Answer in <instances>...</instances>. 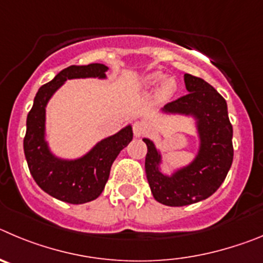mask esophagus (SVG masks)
I'll list each match as a JSON object with an SVG mask.
<instances>
[{"mask_svg": "<svg viewBox=\"0 0 263 263\" xmlns=\"http://www.w3.org/2000/svg\"><path fill=\"white\" fill-rule=\"evenodd\" d=\"M132 129H134V135L136 137H141L144 135V132H145V128H144V126L141 124V123L136 122L134 123V126H132Z\"/></svg>", "mask_w": 263, "mask_h": 263, "instance_id": "34e87169", "label": "esophagus"}]
</instances>
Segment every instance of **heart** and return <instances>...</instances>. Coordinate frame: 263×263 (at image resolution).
Masks as SVG:
<instances>
[{"mask_svg": "<svg viewBox=\"0 0 263 263\" xmlns=\"http://www.w3.org/2000/svg\"><path fill=\"white\" fill-rule=\"evenodd\" d=\"M158 82H161V84L158 85L156 97H157L160 102H167L177 93L178 84H177L176 79H173V77H165L164 79V73L160 72V70L144 74L143 77L137 80L136 84H135V87H136L137 90L146 91L153 89Z\"/></svg>", "mask_w": 263, "mask_h": 263, "instance_id": "b5f03b06", "label": "heart"}]
</instances>
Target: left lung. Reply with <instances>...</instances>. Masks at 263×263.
Instances as JSON below:
<instances>
[{
	"label": "left lung",
	"instance_id": "8db88e82",
	"mask_svg": "<svg viewBox=\"0 0 263 263\" xmlns=\"http://www.w3.org/2000/svg\"><path fill=\"white\" fill-rule=\"evenodd\" d=\"M187 94L161 108L164 115L193 118L198 151L187 165L172 173L162 170L164 157L151 139L144 137L148 152L145 174L157 202L170 207L193 204L211 196L223 183L233 161L232 136L226 99L204 80L184 74Z\"/></svg>",
	"mask_w": 263,
	"mask_h": 263
}]
</instances>
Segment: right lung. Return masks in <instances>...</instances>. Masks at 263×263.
Listing matches in <instances>:
<instances>
[{
	"label": "right lung",
	"instance_id": "obj_1",
	"mask_svg": "<svg viewBox=\"0 0 263 263\" xmlns=\"http://www.w3.org/2000/svg\"><path fill=\"white\" fill-rule=\"evenodd\" d=\"M107 70L106 65L98 63L65 68L37 90L27 115L23 149L32 178L47 194L70 204L91 202L102 194L111 165L134 137L132 126L127 124L117 134L105 137L80 157H59L47 140L46 108L67 80H106Z\"/></svg>",
	"mask_w": 263,
	"mask_h": 263
}]
</instances>
